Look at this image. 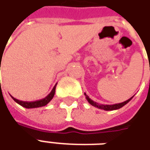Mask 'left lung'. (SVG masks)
<instances>
[{
  "label": "left lung",
  "instance_id": "8db88e82",
  "mask_svg": "<svg viewBox=\"0 0 150 150\" xmlns=\"http://www.w3.org/2000/svg\"><path fill=\"white\" fill-rule=\"evenodd\" d=\"M86 95V98L88 101V103L90 104V105H92V106H94L95 107H98V108H99V109H103L104 111H114V110H117V109H120L122 107H124V105H126V104L128 103L129 101L131 100L132 97L130 98L128 100H126L125 102H123V103H116V104H112V105H103V104H99L96 103V102H94V101L92 100L91 98H90V97L86 95V94H84Z\"/></svg>",
  "mask_w": 150,
  "mask_h": 150
}]
</instances>
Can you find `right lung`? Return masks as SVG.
<instances>
[{"label":"right lung","mask_w":150,"mask_h":150,"mask_svg":"<svg viewBox=\"0 0 150 150\" xmlns=\"http://www.w3.org/2000/svg\"><path fill=\"white\" fill-rule=\"evenodd\" d=\"M55 91H56V86H54L52 90L51 91L47 96L43 98V99H40V100L34 101V102H25V101H21L15 98H13V96L12 98L13 100L15 101L17 103H18L19 105H21L22 107H26V108H37V107H43V106H46L47 104L49 103L50 101L52 100L54 97V94H55Z\"/></svg>","instance_id":"add662e5"}]
</instances>
